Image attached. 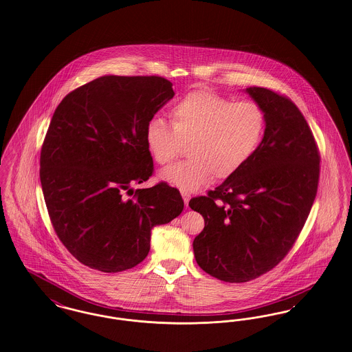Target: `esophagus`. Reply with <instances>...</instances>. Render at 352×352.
I'll return each instance as SVG.
<instances>
[{
    "instance_id": "34e87169",
    "label": "esophagus",
    "mask_w": 352,
    "mask_h": 352,
    "mask_svg": "<svg viewBox=\"0 0 352 352\" xmlns=\"http://www.w3.org/2000/svg\"><path fill=\"white\" fill-rule=\"evenodd\" d=\"M182 196H183L185 206H188V201H189V199H190V195H189V193H186V192H182Z\"/></svg>"
}]
</instances>
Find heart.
<instances>
[{"label": "heart", "mask_w": 352, "mask_h": 352, "mask_svg": "<svg viewBox=\"0 0 352 352\" xmlns=\"http://www.w3.org/2000/svg\"><path fill=\"white\" fill-rule=\"evenodd\" d=\"M170 124L151 118L146 126V144L152 159L166 166L188 143L189 157L164 168L159 179L185 192L203 186L212 175L228 179L236 175L259 147L266 118L253 100L233 102L210 90H195L175 103Z\"/></svg>", "instance_id": "obj_1"}]
</instances>
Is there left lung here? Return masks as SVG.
Masks as SVG:
<instances>
[{
  "instance_id": "obj_1",
  "label": "left lung",
  "mask_w": 352,
  "mask_h": 352,
  "mask_svg": "<svg viewBox=\"0 0 352 352\" xmlns=\"http://www.w3.org/2000/svg\"><path fill=\"white\" fill-rule=\"evenodd\" d=\"M245 91L266 118L258 148L236 175L189 201L205 221L193 241L196 262L232 283L267 273L293 248L314 203L320 160L313 132L289 98L263 87Z\"/></svg>"
}]
</instances>
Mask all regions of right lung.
<instances>
[{
    "label": "right lung",
    "instance_id": "right-lung-1",
    "mask_svg": "<svg viewBox=\"0 0 352 352\" xmlns=\"http://www.w3.org/2000/svg\"><path fill=\"white\" fill-rule=\"evenodd\" d=\"M173 95L162 76L104 75L58 104L39 177L56 236L80 263L103 273L136 266L152 228L183 212L176 188H132L152 176L146 126Z\"/></svg>",
    "mask_w": 352,
    "mask_h": 352
}]
</instances>
